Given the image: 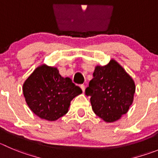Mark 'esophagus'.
Here are the masks:
<instances>
[{
    "mask_svg": "<svg viewBox=\"0 0 158 158\" xmlns=\"http://www.w3.org/2000/svg\"><path fill=\"white\" fill-rule=\"evenodd\" d=\"M80 88H81V89H82V90L83 91V92H84V91H85V85H84V84H81V85H80Z\"/></svg>",
    "mask_w": 158,
    "mask_h": 158,
    "instance_id": "obj_1",
    "label": "esophagus"
}]
</instances>
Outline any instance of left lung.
I'll use <instances>...</instances> for the list:
<instances>
[{
    "mask_svg": "<svg viewBox=\"0 0 158 158\" xmlns=\"http://www.w3.org/2000/svg\"><path fill=\"white\" fill-rule=\"evenodd\" d=\"M93 76L86 89L93 110L107 122L118 120L127 113L133 101V79L114 60L107 65L97 66Z\"/></svg>",
    "mask_w": 158,
    "mask_h": 158,
    "instance_id": "1",
    "label": "left lung"
}]
</instances>
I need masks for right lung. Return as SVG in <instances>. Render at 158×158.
I'll return each mask as SVG.
<instances>
[{"label":"right lung","mask_w":158,"mask_h":158,"mask_svg":"<svg viewBox=\"0 0 158 158\" xmlns=\"http://www.w3.org/2000/svg\"><path fill=\"white\" fill-rule=\"evenodd\" d=\"M23 94L28 106L40 118L55 121L69 110L70 102L82 94L69 77L63 78L57 68L39 66L23 84Z\"/></svg>","instance_id":"add662e5"}]
</instances>
